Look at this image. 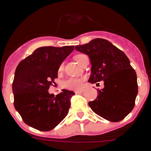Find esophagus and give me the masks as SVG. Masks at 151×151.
Segmentation results:
<instances>
[{"mask_svg":"<svg viewBox=\"0 0 151 151\" xmlns=\"http://www.w3.org/2000/svg\"><path fill=\"white\" fill-rule=\"evenodd\" d=\"M84 92V90H77V91H75V93H76V94H82V93H83Z\"/></svg>","mask_w":151,"mask_h":151,"instance_id":"obj_1","label":"esophagus"}]
</instances>
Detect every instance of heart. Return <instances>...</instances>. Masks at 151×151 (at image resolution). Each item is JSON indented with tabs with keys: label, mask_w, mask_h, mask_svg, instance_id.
<instances>
[{
	"label": "heart",
	"mask_w": 151,
	"mask_h": 151,
	"mask_svg": "<svg viewBox=\"0 0 151 151\" xmlns=\"http://www.w3.org/2000/svg\"><path fill=\"white\" fill-rule=\"evenodd\" d=\"M85 57H87V56L82 54H78L75 56L74 58L78 63L81 64L82 62V60ZM63 69V64H60L58 71L62 72ZM83 82L84 78H70L64 82L63 85L66 88L71 89V90H77V89H79L82 88Z\"/></svg>",
	"instance_id": "obj_1"
}]
</instances>
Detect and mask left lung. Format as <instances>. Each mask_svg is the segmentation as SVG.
Instances as JSON below:
<instances>
[{
    "instance_id": "1",
    "label": "left lung",
    "mask_w": 151,
    "mask_h": 151,
    "mask_svg": "<svg viewBox=\"0 0 151 151\" xmlns=\"http://www.w3.org/2000/svg\"><path fill=\"white\" fill-rule=\"evenodd\" d=\"M76 49L90 58L91 75L88 82H104V88L97 89L98 95L88 103L89 106L106 120H122L134 108L138 94L137 75L127 56L103 38L77 45Z\"/></svg>"
}]
</instances>
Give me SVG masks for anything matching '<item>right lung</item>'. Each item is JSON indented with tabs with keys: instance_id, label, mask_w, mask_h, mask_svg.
Returning <instances> with one entry per match:
<instances>
[{
	"instance_id": "add662e5",
	"label": "right lung",
	"mask_w": 151,
	"mask_h": 151,
	"mask_svg": "<svg viewBox=\"0 0 151 151\" xmlns=\"http://www.w3.org/2000/svg\"><path fill=\"white\" fill-rule=\"evenodd\" d=\"M73 50L74 46L41 47L18 64L13 82V104L31 127L47 132L67 116L74 92L63 89L54 97L47 90Z\"/></svg>"
}]
</instances>
